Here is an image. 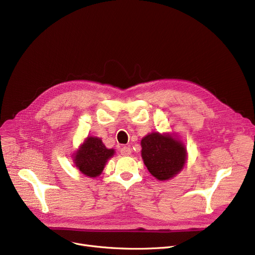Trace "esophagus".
<instances>
[{
	"label": "esophagus",
	"instance_id": "obj_1",
	"mask_svg": "<svg viewBox=\"0 0 255 255\" xmlns=\"http://www.w3.org/2000/svg\"><path fill=\"white\" fill-rule=\"evenodd\" d=\"M120 153L122 154L123 156H129L131 154V149L129 148V146H123V148H121L120 150Z\"/></svg>",
	"mask_w": 255,
	"mask_h": 255
}]
</instances>
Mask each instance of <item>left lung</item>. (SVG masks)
Instances as JSON below:
<instances>
[{"label": "left lung", "mask_w": 255, "mask_h": 255, "mask_svg": "<svg viewBox=\"0 0 255 255\" xmlns=\"http://www.w3.org/2000/svg\"><path fill=\"white\" fill-rule=\"evenodd\" d=\"M141 148L145 166L160 181L172 178L185 165V146L169 135L151 133L141 139Z\"/></svg>", "instance_id": "8db88e82"}]
</instances>
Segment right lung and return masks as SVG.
Masks as SVG:
<instances>
[{
  "label": "right lung",
  "mask_w": 255,
  "mask_h": 255,
  "mask_svg": "<svg viewBox=\"0 0 255 255\" xmlns=\"http://www.w3.org/2000/svg\"><path fill=\"white\" fill-rule=\"evenodd\" d=\"M115 153L107 149L98 137H88L74 157L76 167L88 177L95 178L102 172L105 163Z\"/></svg>",
  "instance_id": "add662e5"
}]
</instances>
